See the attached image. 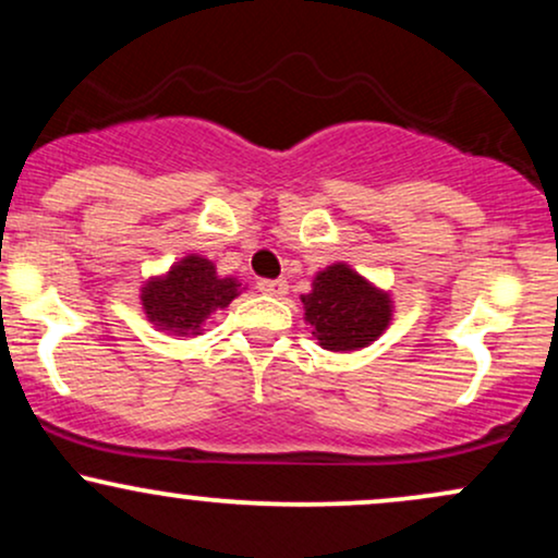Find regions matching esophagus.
<instances>
[{"label":"esophagus","mask_w":558,"mask_h":558,"mask_svg":"<svg viewBox=\"0 0 558 558\" xmlns=\"http://www.w3.org/2000/svg\"><path fill=\"white\" fill-rule=\"evenodd\" d=\"M257 288L262 293H267V296H283V293L288 291V283L283 278H278V280H270V278H262L259 283H257Z\"/></svg>","instance_id":"1"}]
</instances>
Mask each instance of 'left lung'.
Here are the masks:
<instances>
[{"instance_id": "1", "label": "left lung", "mask_w": 558, "mask_h": 558, "mask_svg": "<svg viewBox=\"0 0 558 558\" xmlns=\"http://www.w3.org/2000/svg\"><path fill=\"white\" fill-rule=\"evenodd\" d=\"M312 336L328 351L364 349L380 338L390 319L388 293L377 291L351 267L332 265L312 283V293L301 296Z\"/></svg>"}]
</instances>
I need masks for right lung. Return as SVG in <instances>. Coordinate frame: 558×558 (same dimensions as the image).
Here are the masks:
<instances>
[{
	"mask_svg": "<svg viewBox=\"0 0 558 558\" xmlns=\"http://www.w3.org/2000/svg\"><path fill=\"white\" fill-rule=\"evenodd\" d=\"M239 296V283L233 278H217L215 265L204 257H185L165 278H155L144 286L146 317L162 330L175 336H198L204 319L215 310Z\"/></svg>",
	"mask_w": 558,
	"mask_h": 558,
	"instance_id": "1",
	"label": "right lung"
}]
</instances>
